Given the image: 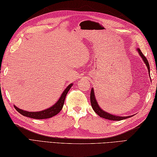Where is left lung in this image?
<instances>
[{
  "label": "left lung",
  "instance_id": "1",
  "mask_svg": "<svg viewBox=\"0 0 157 157\" xmlns=\"http://www.w3.org/2000/svg\"><path fill=\"white\" fill-rule=\"evenodd\" d=\"M137 51L139 52V54L141 56V57H142V59L144 60V63H146V66L147 67V70H148V72H149V75H150V66H149V63L148 61H147L146 57H145L144 55V54L142 52H141V50L140 48H137ZM90 101H91V106H92V108L94 109V111L96 112V113L99 115L100 117H102V118H105V119L106 120H115V121H120V120H125L127 119V118L128 117H132L133 115H130V116H126V117H122V116H117V115H111L110 113H107V112H106L105 111H103L102 109L100 107L98 104V102L96 100V98H95V95H94V89L92 88L91 90V94H90Z\"/></svg>",
  "mask_w": 157,
  "mask_h": 157
}]
</instances>
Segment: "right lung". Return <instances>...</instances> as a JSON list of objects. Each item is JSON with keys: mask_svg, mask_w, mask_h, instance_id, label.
<instances>
[{"mask_svg": "<svg viewBox=\"0 0 157 157\" xmlns=\"http://www.w3.org/2000/svg\"><path fill=\"white\" fill-rule=\"evenodd\" d=\"M72 85H73L72 83L70 84L68 86L66 87V90H65L63 91V92L62 93L59 99L58 100V101L56 102L54 105H52L51 107L45 109V110H43L41 111H36V112H29V111L22 110V109L17 108V106L15 105H14V108L16 109V111L17 112H19L20 114H22V115H24V116L33 118V119L42 120V119H47V118L52 117L59 113L62 108H63L65 99H66V96L67 95V92L69 91L70 89L72 86Z\"/></svg>", "mask_w": 157, "mask_h": 157, "instance_id": "1", "label": "right lung"}]
</instances>
